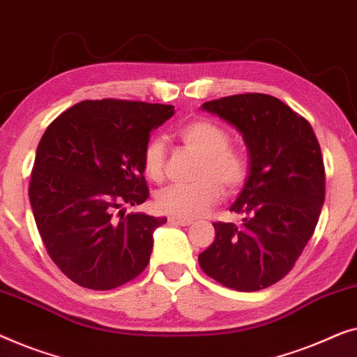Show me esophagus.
Masks as SVG:
<instances>
[{
	"instance_id": "esophagus-1",
	"label": "esophagus",
	"mask_w": 357,
	"mask_h": 357,
	"mask_svg": "<svg viewBox=\"0 0 357 357\" xmlns=\"http://www.w3.org/2000/svg\"><path fill=\"white\" fill-rule=\"evenodd\" d=\"M168 222L172 225H179V227H189V225H192V220H184L176 217H169Z\"/></svg>"
}]
</instances>
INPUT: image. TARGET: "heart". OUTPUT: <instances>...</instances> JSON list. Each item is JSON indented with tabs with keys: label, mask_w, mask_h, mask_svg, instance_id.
Returning a JSON list of instances; mask_svg holds the SVG:
<instances>
[{
	"label": "heart",
	"mask_w": 357,
	"mask_h": 357,
	"mask_svg": "<svg viewBox=\"0 0 357 357\" xmlns=\"http://www.w3.org/2000/svg\"><path fill=\"white\" fill-rule=\"evenodd\" d=\"M179 139L185 147L202 155L197 169V183L172 184L158 190L155 205L160 212L176 218H197L218 204L222 189L234 192L248 178V160L243 152L229 147V135L210 119H195L179 129ZM167 150L162 139H152L145 145L144 172L152 181L165 174Z\"/></svg>",
	"instance_id": "heart-1"
}]
</instances>
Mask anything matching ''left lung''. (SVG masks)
<instances>
[{
	"label": "left lung",
	"mask_w": 357,
	"mask_h": 357,
	"mask_svg": "<svg viewBox=\"0 0 357 357\" xmlns=\"http://www.w3.org/2000/svg\"><path fill=\"white\" fill-rule=\"evenodd\" d=\"M243 135L249 174L231 212L243 225L213 223L215 241L199 254L210 278L252 293L289 273L317 227L325 200L319 140L303 116L265 93H241L205 102Z\"/></svg>",
	"instance_id": "obj_1"
}]
</instances>
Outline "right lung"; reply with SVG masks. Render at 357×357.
I'll use <instances>...</instances> for the list:
<instances>
[{
  "instance_id": "right-lung-1",
  "label": "right lung",
  "mask_w": 357,
  "mask_h": 357,
  "mask_svg": "<svg viewBox=\"0 0 357 357\" xmlns=\"http://www.w3.org/2000/svg\"><path fill=\"white\" fill-rule=\"evenodd\" d=\"M173 114L172 105L85 100L45 130L29 199L48 255L79 286L113 289L147 267L167 218L124 215L123 205L147 200L144 149Z\"/></svg>"
}]
</instances>
